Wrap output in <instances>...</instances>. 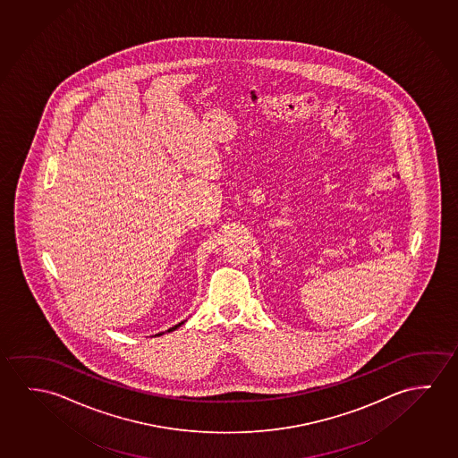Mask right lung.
Returning a JSON list of instances; mask_svg holds the SVG:
<instances>
[{
    "mask_svg": "<svg viewBox=\"0 0 458 458\" xmlns=\"http://www.w3.org/2000/svg\"><path fill=\"white\" fill-rule=\"evenodd\" d=\"M182 324H183V322H181V324L176 325V327H173V328H169V330H168V331L176 330L177 327H181V325H182ZM160 335H162V333H160Z\"/></svg>",
    "mask_w": 458,
    "mask_h": 458,
    "instance_id": "add662e5",
    "label": "right lung"
}]
</instances>
